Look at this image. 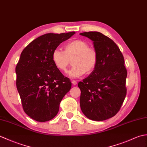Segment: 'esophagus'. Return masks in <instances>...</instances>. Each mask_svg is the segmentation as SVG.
<instances>
[{
	"instance_id": "esophagus-1",
	"label": "esophagus",
	"mask_w": 147,
	"mask_h": 147,
	"mask_svg": "<svg viewBox=\"0 0 147 147\" xmlns=\"http://www.w3.org/2000/svg\"><path fill=\"white\" fill-rule=\"evenodd\" d=\"M72 83H73V85H76L77 84V82H76L75 80H73V81H72Z\"/></svg>"
}]
</instances>
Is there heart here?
I'll return each instance as SVG.
<instances>
[{
	"label": "heart",
	"mask_w": 147,
	"mask_h": 147,
	"mask_svg": "<svg viewBox=\"0 0 147 147\" xmlns=\"http://www.w3.org/2000/svg\"><path fill=\"white\" fill-rule=\"evenodd\" d=\"M52 59L55 65L61 71H65L72 61L71 69L67 75L73 78L82 77L94 71L98 62V55L95 49L89 47L88 43L83 40H74L64 45V52L59 49L52 52Z\"/></svg>",
	"instance_id": "b5f03b06"
}]
</instances>
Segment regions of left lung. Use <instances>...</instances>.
Returning a JSON list of instances; mask_svg holds the SVG:
<instances>
[{"mask_svg": "<svg viewBox=\"0 0 147 147\" xmlns=\"http://www.w3.org/2000/svg\"><path fill=\"white\" fill-rule=\"evenodd\" d=\"M80 35L92 40L98 55L94 71L78 85L81 109L91 120L108 119L119 111L126 95L124 57L113 40L102 33L89 32Z\"/></svg>", "mask_w": 147, "mask_h": 147, "instance_id": "obj_1", "label": "left lung"}]
</instances>
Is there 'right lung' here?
I'll use <instances>...</instances> for the list:
<instances>
[{"mask_svg": "<svg viewBox=\"0 0 147 147\" xmlns=\"http://www.w3.org/2000/svg\"><path fill=\"white\" fill-rule=\"evenodd\" d=\"M75 32L47 33L35 39L21 52L16 67V86L25 113L38 122L51 120L69 91L71 82L52 59V52Z\"/></svg>", "mask_w": 147, "mask_h": 147, "instance_id": "right-lung-1", "label": "right lung"}]
</instances>
